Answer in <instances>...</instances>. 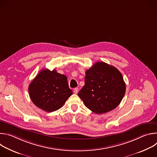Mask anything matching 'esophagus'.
<instances>
[{
	"label": "esophagus",
	"mask_w": 157,
	"mask_h": 157,
	"mask_svg": "<svg viewBox=\"0 0 157 157\" xmlns=\"http://www.w3.org/2000/svg\"><path fill=\"white\" fill-rule=\"evenodd\" d=\"M73 93H75V94H78V88H75L74 89V90H73Z\"/></svg>",
	"instance_id": "1"
}]
</instances>
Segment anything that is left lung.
<instances>
[{
	"label": "left lung",
	"instance_id": "left-lung-1",
	"mask_svg": "<svg viewBox=\"0 0 157 157\" xmlns=\"http://www.w3.org/2000/svg\"><path fill=\"white\" fill-rule=\"evenodd\" d=\"M85 84L78 96L89 109L101 114L117 107L125 93V84L114 66L97 62L86 71Z\"/></svg>",
	"mask_w": 157,
	"mask_h": 157
}]
</instances>
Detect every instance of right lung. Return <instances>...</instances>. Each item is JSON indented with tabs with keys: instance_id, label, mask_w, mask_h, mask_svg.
<instances>
[{
	"instance_id": "1",
	"label": "right lung",
	"mask_w": 157,
	"mask_h": 157,
	"mask_svg": "<svg viewBox=\"0 0 157 157\" xmlns=\"http://www.w3.org/2000/svg\"><path fill=\"white\" fill-rule=\"evenodd\" d=\"M29 96L40 109L53 112L60 109L73 92L70 89L67 77L55 70H41L29 86Z\"/></svg>"
}]
</instances>
